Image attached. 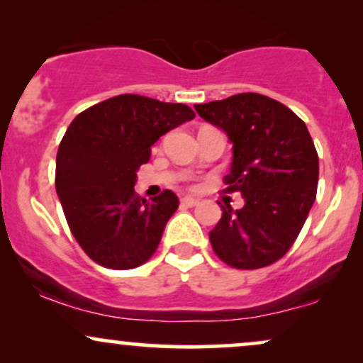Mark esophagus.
Listing matches in <instances>:
<instances>
[{
    "label": "esophagus",
    "instance_id": "34e87169",
    "mask_svg": "<svg viewBox=\"0 0 363 363\" xmlns=\"http://www.w3.org/2000/svg\"><path fill=\"white\" fill-rule=\"evenodd\" d=\"M181 203L184 206H189V208H193V206H196L199 203V199H196V198H191V196H186V198H182L181 199Z\"/></svg>",
    "mask_w": 363,
    "mask_h": 363
}]
</instances>
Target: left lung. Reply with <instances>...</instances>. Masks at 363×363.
Segmentation results:
<instances>
[{"label":"left lung","instance_id":"obj_1","mask_svg":"<svg viewBox=\"0 0 363 363\" xmlns=\"http://www.w3.org/2000/svg\"><path fill=\"white\" fill-rule=\"evenodd\" d=\"M194 109L230 140L225 191L244 198L240 210L222 206L211 247L237 269L273 264L295 242L314 205L319 157L309 129L281 102L251 91Z\"/></svg>","mask_w":363,"mask_h":363}]
</instances>
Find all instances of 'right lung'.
Segmentation results:
<instances>
[{"label":"right lung","mask_w":363,"mask_h":363,"mask_svg":"<svg viewBox=\"0 0 363 363\" xmlns=\"http://www.w3.org/2000/svg\"><path fill=\"white\" fill-rule=\"evenodd\" d=\"M194 116L184 104L124 94L80 112L66 129L56 193L69 230L97 264L131 269L157 251L179 199L169 189L140 198L136 172L162 135Z\"/></svg>","instance_id":"obj_1"}]
</instances>
